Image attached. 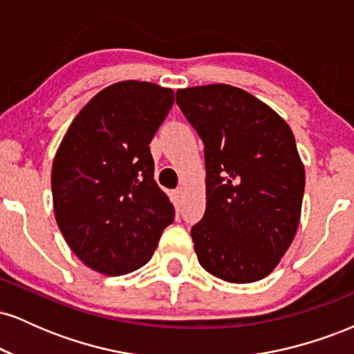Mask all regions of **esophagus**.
Wrapping results in <instances>:
<instances>
[{"mask_svg":"<svg viewBox=\"0 0 354 354\" xmlns=\"http://www.w3.org/2000/svg\"><path fill=\"white\" fill-rule=\"evenodd\" d=\"M173 196H174V201L181 203V201H183V188L174 189V191H173Z\"/></svg>","mask_w":354,"mask_h":354,"instance_id":"esophagus-1","label":"esophagus"}]
</instances>
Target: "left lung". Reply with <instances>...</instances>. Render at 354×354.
<instances>
[{"mask_svg": "<svg viewBox=\"0 0 354 354\" xmlns=\"http://www.w3.org/2000/svg\"><path fill=\"white\" fill-rule=\"evenodd\" d=\"M176 103L205 145L206 211L191 228L198 261L223 281L263 279L301 216L304 168L293 131L230 84L180 89Z\"/></svg>", "mask_w": 354, "mask_h": 354, "instance_id": "left-lung-1", "label": "left lung"}]
</instances>
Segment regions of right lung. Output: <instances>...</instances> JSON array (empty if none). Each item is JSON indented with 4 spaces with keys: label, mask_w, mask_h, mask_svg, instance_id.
<instances>
[{
    "label": "right lung",
    "mask_w": 354,
    "mask_h": 354,
    "mask_svg": "<svg viewBox=\"0 0 354 354\" xmlns=\"http://www.w3.org/2000/svg\"><path fill=\"white\" fill-rule=\"evenodd\" d=\"M173 103V89L121 81L89 101L61 141L51 171L56 223L73 253L98 273L143 266L174 221L149 151Z\"/></svg>",
    "instance_id": "1"
}]
</instances>
